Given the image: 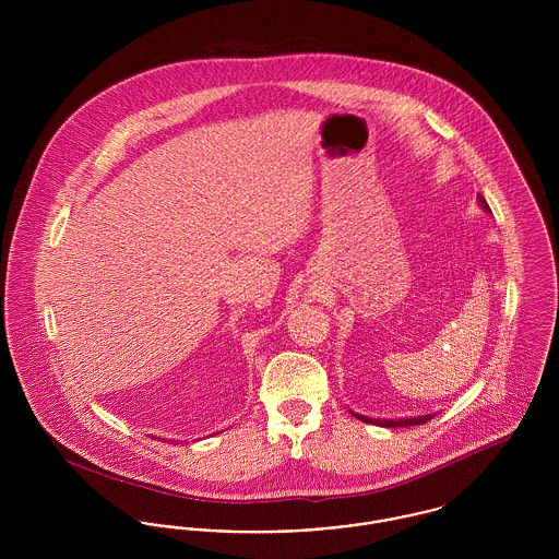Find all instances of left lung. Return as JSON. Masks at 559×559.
<instances>
[{
  "label": "left lung",
  "instance_id": "left-lung-1",
  "mask_svg": "<svg viewBox=\"0 0 559 559\" xmlns=\"http://www.w3.org/2000/svg\"><path fill=\"white\" fill-rule=\"evenodd\" d=\"M478 204L483 206V211H487L489 213V206H487V202H485V198L478 193ZM350 415H355L359 421H366V424H374V426H383V428H408V426H424V424H428L430 419H433V415H421V417H406V419H370V417H364V415H359V413H353L350 411Z\"/></svg>",
  "mask_w": 559,
  "mask_h": 559
}]
</instances>
